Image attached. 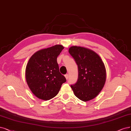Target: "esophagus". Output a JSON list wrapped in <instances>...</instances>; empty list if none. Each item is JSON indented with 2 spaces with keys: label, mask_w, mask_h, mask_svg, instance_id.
Returning <instances> with one entry per match:
<instances>
[{
  "label": "esophagus",
  "mask_w": 131,
  "mask_h": 131,
  "mask_svg": "<svg viewBox=\"0 0 131 131\" xmlns=\"http://www.w3.org/2000/svg\"><path fill=\"white\" fill-rule=\"evenodd\" d=\"M64 76H65V78H66V80H68V78H69L68 74H66Z\"/></svg>",
  "instance_id": "1"
}]
</instances>
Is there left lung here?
<instances>
[{
	"mask_svg": "<svg viewBox=\"0 0 131 131\" xmlns=\"http://www.w3.org/2000/svg\"><path fill=\"white\" fill-rule=\"evenodd\" d=\"M69 52L78 66L79 77L76 83L71 85L75 95L83 101L92 100L104 86L106 71L101 57L86 48L73 46Z\"/></svg>",
	"mask_w": 131,
	"mask_h": 131,
	"instance_id": "left-lung-1",
	"label": "left lung"
}]
</instances>
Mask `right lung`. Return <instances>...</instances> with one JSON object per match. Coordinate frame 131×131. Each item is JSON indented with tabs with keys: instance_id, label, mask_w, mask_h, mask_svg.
Returning <instances> with one entry per match:
<instances>
[{
	"instance_id": "obj_1",
	"label": "right lung",
	"mask_w": 131,
	"mask_h": 131,
	"mask_svg": "<svg viewBox=\"0 0 131 131\" xmlns=\"http://www.w3.org/2000/svg\"><path fill=\"white\" fill-rule=\"evenodd\" d=\"M63 49L62 45H55L37 51L29 59L25 79L31 91L38 99L49 100L54 97L66 82L57 62V56Z\"/></svg>"
}]
</instances>
